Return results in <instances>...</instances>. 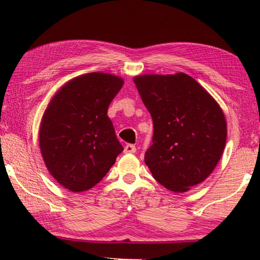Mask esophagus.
I'll return each instance as SVG.
<instances>
[{"label": "esophagus", "mask_w": 260, "mask_h": 260, "mask_svg": "<svg viewBox=\"0 0 260 260\" xmlns=\"http://www.w3.org/2000/svg\"><path fill=\"white\" fill-rule=\"evenodd\" d=\"M136 151V148L133 144H127L124 148V152L125 153H134Z\"/></svg>", "instance_id": "34e87169"}]
</instances>
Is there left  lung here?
<instances>
[{"instance_id":"8db88e82","label":"left lung","mask_w":260,"mask_h":260,"mask_svg":"<svg viewBox=\"0 0 260 260\" xmlns=\"http://www.w3.org/2000/svg\"><path fill=\"white\" fill-rule=\"evenodd\" d=\"M134 83L153 121L144 156L152 177L173 192H186L213 172L226 146L222 109L186 73L142 74Z\"/></svg>"}]
</instances>
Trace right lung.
<instances>
[{"mask_svg":"<svg viewBox=\"0 0 260 260\" xmlns=\"http://www.w3.org/2000/svg\"><path fill=\"white\" fill-rule=\"evenodd\" d=\"M124 85L111 73H86L64 83L43 112L39 146L57 182L73 192L96 186L124 150L108 108Z\"/></svg>","mask_w":260,"mask_h":260,"instance_id":"1","label":"right lung"}]
</instances>
